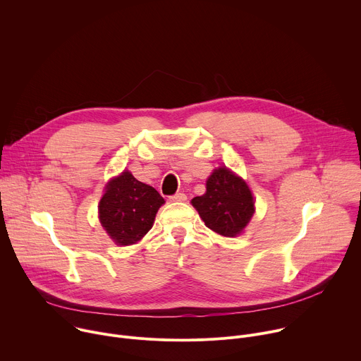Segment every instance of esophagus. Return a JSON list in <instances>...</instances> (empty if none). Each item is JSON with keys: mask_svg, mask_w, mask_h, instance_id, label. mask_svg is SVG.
Wrapping results in <instances>:
<instances>
[{"mask_svg": "<svg viewBox=\"0 0 361 361\" xmlns=\"http://www.w3.org/2000/svg\"><path fill=\"white\" fill-rule=\"evenodd\" d=\"M171 201H185L187 200V195L184 192H176L174 195L170 197Z\"/></svg>", "mask_w": 361, "mask_h": 361, "instance_id": "34e87169", "label": "esophagus"}]
</instances>
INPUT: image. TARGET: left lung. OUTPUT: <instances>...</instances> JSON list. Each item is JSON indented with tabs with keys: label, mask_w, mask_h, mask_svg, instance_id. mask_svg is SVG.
I'll return each mask as SVG.
<instances>
[{
	"label": "left lung",
	"mask_w": 361,
	"mask_h": 361,
	"mask_svg": "<svg viewBox=\"0 0 361 361\" xmlns=\"http://www.w3.org/2000/svg\"><path fill=\"white\" fill-rule=\"evenodd\" d=\"M191 204L209 228L226 235L240 234L254 214V200L247 184L226 167L214 170L207 191Z\"/></svg>",
	"instance_id": "left-lung-1"
}]
</instances>
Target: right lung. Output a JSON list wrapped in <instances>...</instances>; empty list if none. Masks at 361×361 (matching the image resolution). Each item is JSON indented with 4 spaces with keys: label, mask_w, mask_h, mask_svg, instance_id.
<instances>
[{
    "label": "right lung",
    "mask_w": 361,
    "mask_h": 361,
    "mask_svg": "<svg viewBox=\"0 0 361 361\" xmlns=\"http://www.w3.org/2000/svg\"><path fill=\"white\" fill-rule=\"evenodd\" d=\"M163 204L164 198L156 188L124 171L109 183L99 201V221L116 244L130 245L151 230Z\"/></svg>",
    "instance_id": "right-lung-1"
}]
</instances>
